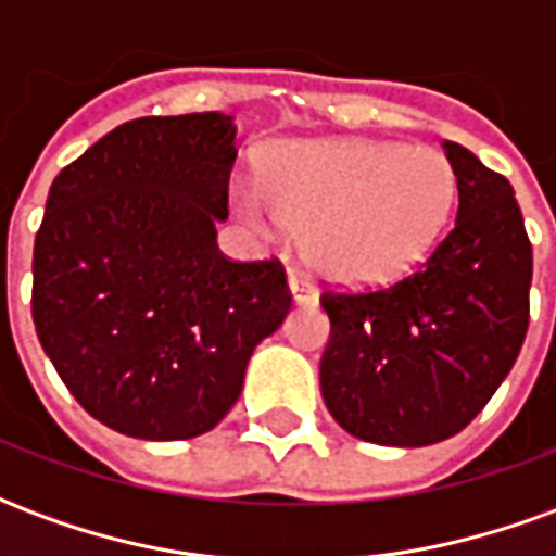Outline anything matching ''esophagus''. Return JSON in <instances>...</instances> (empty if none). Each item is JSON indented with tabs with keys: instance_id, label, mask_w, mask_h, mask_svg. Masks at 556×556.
I'll return each instance as SVG.
<instances>
[{
	"instance_id": "obj_1",
	"label": "esophagus",
	"mask_w": 556,
	"mask_h": 556,
	"mask_svg": "<svg viewBox=\"0 0 556 556\" xmlns=\"http://www.w3.org/2000/svg\"><path fill=\"white\" fill-rule=\"evenodd\" d=\"M289 291H291V301L298 303V306H309V303L318 301V289L313 286V279L301 277V274H291Z\"/></svg>"
}]
</instances>
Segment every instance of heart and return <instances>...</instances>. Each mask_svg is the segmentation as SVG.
<instances>
[{
	"instance_id": "heart-1",
	"label": "heart",
	"mask_w": 556,
	"mask_h": 556,
	"mask_svg": "<svg viewBox=\"0 0 556 556\" xmlns=\"http://www.w3.org/2000/svg\"><path fill=\"white\" fill-rule=\"evenodd\" d=\"M453 163L438 148L372 139H289L262 181L235 178L231 207L265 241L306 229V258L345 286H381L417 267L450 223Z\"/></svg>"
}]
</instances>
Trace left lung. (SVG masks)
<instances>
[{
  "label": "left lung",
  "mask_w": 556,
  "mask_h": 556,
  "mask_svg": "<svg viewBox=\"0 0 556 556\" xmlns=\"http://www.w3.org/2000/svg\"><path fill=\"white\" fill-rule=\"evenodd\" d=\"M443 151L458 211L417 274L321 294L325 405L349 434L381 446H429L465 429L509 375L530 321L533 247L513 184L458 142Z\"/></svg>",
  "instance_id": "1"
}]
</instances>
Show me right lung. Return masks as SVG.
Instances as JSON below:
<instances>
[{
	"mask_svg": "<svg viewBox=\"0 0 556 556\" xmlns=\"http://www.w3.org/2000/svg\"><path fill=\"white\" fill-rule=\"evenodd\" d=\"M235 115L115 127L55 175L31 258V318L91 417L139 441L199 438L291 309L279 262L217 247Z\"/></svg>",
	"mask_w": 556,
	"mask_h": 556,
	"instance_id": "1",
	"label": "right lung"
}]
</instances>
